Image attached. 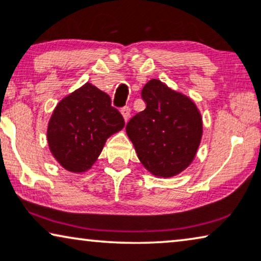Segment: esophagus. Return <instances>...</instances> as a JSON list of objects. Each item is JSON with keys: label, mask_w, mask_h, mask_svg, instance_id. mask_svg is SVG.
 I'll return each mask as SVG.
<instances>
[{"label": "esophagus", "mask_w": 261, "mask_h": 261, "mask_svg": "<svg viewBox=\"0 0 261 261\" xmlns=\"http://www.w3.org/2000/svg\"><path fill=\"white\" fill-rule=\"evenodd\" d=\"M121 114H122L124 121L127 122V120L129 119V115H130V108H129V107L127 106V107H123V108H121Z\"/></svg>", "instance_id": "1"}]
</instances>
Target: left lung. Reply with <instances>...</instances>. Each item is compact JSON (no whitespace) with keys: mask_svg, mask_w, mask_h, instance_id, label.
<instances>
[{"mask_svg":"<svg viewBox=\"0 0 261 261\" xmlns=\"http://www.w3.org/2000/svg\"><path fill=\"white\" fill-rule=\"evenodd\" d=\"M142 112L126 126L138 158L153 176L169 178L190 165L201 144V113L191 98L159 80H151L141 91Z\"/></svg>","mask_w":261,"mask_h":261,"instance_id":"1","label":"left lung"}]
</instances>
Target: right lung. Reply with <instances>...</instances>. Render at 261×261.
<instances>
[{"label":"right lung","mask_w":261,"mask_h":261,"mask_svg":"<svg viewBox=\"0 0 261 261\" xmlns=\"http://www.w3.org/2000/svg\"><path fill=\"white\" fill-rule=\"evenodd\" d=\"M124 127L109 95L85 83L64 97L49 119V151L64 169L74 173L90 170L107 139Z\"/></svg>","instance_id":"right-lung-1"}]
</instances>
